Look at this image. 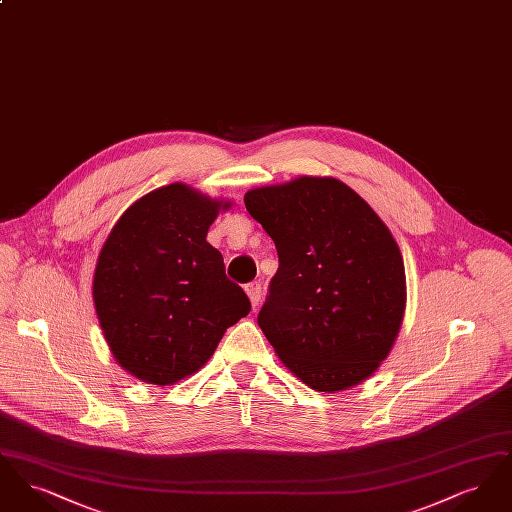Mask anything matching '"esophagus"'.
Wrapping results in <instances>:
<instances>
[{
    "mask_svg": "<svg viewBox=\"0 0 512 512\" xmlns=\"http://www.w3.org/2000/svg\"><path fill=\"white\" fill-rule=\"evenodd\" d=\"M245 292L249 295L251 305H253V307H257V305H259V301H261V297H263V288H261V284H259V282H251V284H247V286H245Z\"/></svg>",
    "mask_w": 512,
    "mask_h": 512,
    "instance_id": "1",
    "label": "esophagus"
}]
</instances>
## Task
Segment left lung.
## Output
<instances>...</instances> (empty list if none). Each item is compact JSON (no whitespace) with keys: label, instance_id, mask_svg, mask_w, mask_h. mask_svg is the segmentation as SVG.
<instances>
[{"label":"left lung","instance_id":"left-lung-1","mask_svg":"<svg viewBox=\"0 0 512 512\" xmlns=\"http://www.w3.org/2000/svg\"><path fill=\"white\" fill-rule=\"evenodd\" d=\"M278 270L257 322L293 374L347 390L388 357L405 313V267L388 226L336 178L301 176L247 192Z\"/></svg>","mask_w":512,"mask_h":512}]
</instances>
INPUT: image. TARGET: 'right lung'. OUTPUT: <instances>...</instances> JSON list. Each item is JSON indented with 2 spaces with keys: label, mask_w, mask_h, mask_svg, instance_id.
Instances as JSON below:
<instances>
[{
  "label": "right lung",
  "mask_w": 512,
  "mask_h": 512,
  "mask_svg": "<svg viewBox=\"0 0 512 512\" xmlns=\"http://www.w3.org/2000/svg\"><path fill=\"white\" fill-rule=\"evenodd\" d=\"M220 207L228 203L184 184L159 188L124 211L99 253L94 303L103 336L117 363L147 384L194 374L251 311L205 240Z\"/></svg>",
  "instance_id": "add662e5"
}]
</instances>
